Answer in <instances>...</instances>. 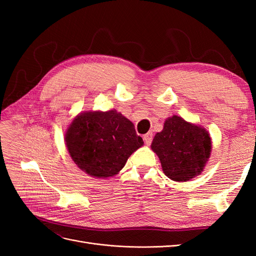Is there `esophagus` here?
<instances>
[{"label":"esophagus","instance_id":"34e87169","mask_svg":"<svg viewBox=\"0 0 256 256\" xmlns=\"http://www.w3.org/2000/svg\"><path fill=\"white\" fill-rule=\"evenodd\" d=\"M143 138H144V141H145V143H146L147 145H150V143H152V132H148V134H144Z\"/></svg>","mask_w":256,"mask_h":256}]
</instances>
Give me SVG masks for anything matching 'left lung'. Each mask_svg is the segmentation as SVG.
Returning <instances> with one entry per match:
<instances>
[{
	"label": "left lung",
	"mask_w": 256,
	"mask_h": 256,
	"mask_svg": "<svg viewBox=\"0 0 256 256\" xmlns=\"http://www.w3.org/2000/svg\"><path fill=\"white\" fill-rule=\"evenodd\" d=\"M152 150L158 154L170 180L187 182L203 171L212 152V140L204 128L173 115L154 136Z\"/></svg>",
	"instance_id": "8db88e82"
}]
</instances>
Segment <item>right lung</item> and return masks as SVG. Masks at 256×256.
Returning a JSON list of instances; mask_svg holds the SVG:
<instances>
[{
  "label": "right lung",
  "instance_id": "1",
  "mask_svg": "<svg viewBox=\"0 0 256 256\" xmlns=\"http://www.w3.org/2000/svg\"><path fill=\"white\" fill-rule=\"evenodd\" d=\"M65 140L74 164L98 178L118 174L144 144L134 124L115 110L81 113L69 126Z\"/></svg>",
  "mask_w": 256,
  "mask_h": 256
}]
</instances>
